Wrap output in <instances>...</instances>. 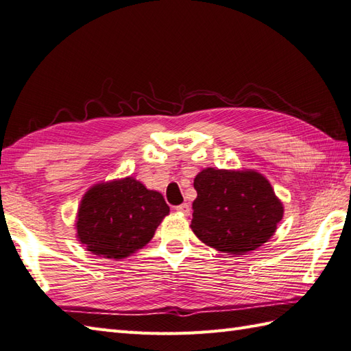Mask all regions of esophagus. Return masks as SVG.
Returning <instances> with one entry per match:
<instances>
[{
	"instance_id": "34e87169",
	"label": "esophagus",
	"mask_w": 351,
	"mask_h": 351,
	"mask_svg": "<svg viewBox=\"0 0 351 351\" xmlns=\"http://www.w3.org/2000/svg\"><path fill=\"white\" fill-rule=\"evenodd\" d=\"M175 209H176V212L182 213V215H188V213H190V210H191L190 204H188V203H182V204H179V206H176Z\"/></svg>"
}]
</instances>
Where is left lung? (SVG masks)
Listing matches in <instances>:
<instances>
[{
  "label": "left lung",
  "mask_w": 351,
  "mask_h": 351,
  "mask_svg": "<svg viewBox=\"0 0 351 351\" xmlns=\"http://www.w3.org/2000/svg\"><path fill=\"white\" fill-rule=\"evenodd\" d=\"M197 191L190 227L206 246L246 255L274 236L285 208L268 179L254 169L206 167L194 178Z\"/></svg>",
  "instance_id": "1"
}]
</instances>
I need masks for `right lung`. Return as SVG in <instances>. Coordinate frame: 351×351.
<instances>
[{
	"instance_id": "1",
	"label": "right lung",
	"mask_w": 351,
	"mask_h": 351,
	"mask_svg": "<svg viewBox=\"0 0 351 351\" xmlns=\"http://www.w3.org/2000/svg\"><path fill=\"white\" fill-rule=\"evenodd\" d=\"M169 212L161 193L133 176L102 181L80 202L75 237L93 255L119 261L147 246Z\"/></svg>"
}]
</instances>
